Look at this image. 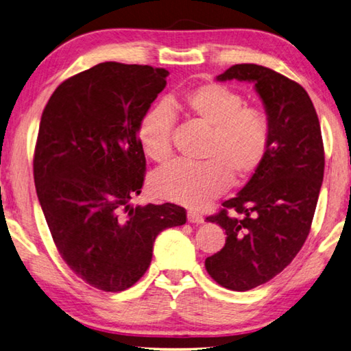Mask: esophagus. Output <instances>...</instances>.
Segmentation results:
<instances>
[{
  "label": "esophagus",
  "mask_w": 351,
  "mask_h": 351,
  "mask_svg": "<svg viewBox=\"0 0 351 351\" xmlns=\"http://www.w3.org/2000/svg\"><path fill=\"white\" fill-rule=\"evenodd\" d=\"M203 220H204L203 215L195 213V210H189V213H188V221H189V223L200 224V223H203Z\"/></svg>",
  "instance_id": "obj_1"
}]
</instances>
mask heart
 I'll return each mask as SVG.
<instances>
[{
	"label": "heart",
	"instance_id": "b5f03b06",
	"mask_svg": "<svg viewBox=\"0 0 351 351\" xmlns=\"http://www.w3.org/2000/svg\"><path fill=\"white\" fill-rule=\"evenodd\" d=\"M173 113L209 128V136L202 153L204 162H173L151 178V189L165 200L200 209L221 195L232 178L247 180L266 160L272 142L267 113L244 105L241 93L218 82L198 84L143 113L137 138L151 160L163 163L173 156Z\"/></svg>",
	"mask_w": 351,
	"mask_h": 351
}]
</instances>
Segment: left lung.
<instances>
[{
  "instance_id": "1",
  "label": "left lung",
  "mask_w": 351,
  "mask_h": 351,
  "mask_svg": "<svg viewBox=\"0 0 351 351\" xmlns=\"http://www.w3.org/2000/svg\"><path fill=\"white\" fill-rule=\"evenodd\" d=\"M217 79L254 82L272 125L260 169L206 217L228 237L204 267L220 286L246 292L282 272L306 243L324 178V143L312 99L298 82L256 64H235Z\"/></svg>"
}]
</instances>
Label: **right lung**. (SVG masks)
I'll return each instance as SVG.
<instances>
[{
    "instance_id": "add662e5",
    "label": "right lung",
    "mask_w": 351,
    "mask_h": 351,
    "mask_svg": "<svg viewBox=\"0 0 351 351\" xmlns=\"http://www.w3.org/2000/svg\"><path fill=\"white\" fill-rule=\"evenodd\" d=\"M168 70L102 62L53 91L43 111L33 177L59 255L79 278L122 292L142 278L156 237L186 223L174 203L133 206L147 158L137 123Z\"/></svg>"
}]
</instances>
